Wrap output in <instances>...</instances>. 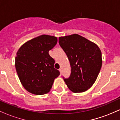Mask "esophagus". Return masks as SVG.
<instances>
[{
	"mask_svg": "<svg viewBox=\"0 0 120 120\" xmlns=\"http://www.w3.org/2000/svg\"><path fill=\"white\" fill-rule=\"evenodd\" d=\"M59 71H60V73L61 74V73H62V71H61V68H60V69H59Z\"/></svg>",
	"mask_w": 120,
	"mask_h": 120,
	"instance_id": "34e87169",
	"label": "esophagus"
}]
</instances>
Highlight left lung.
<instances>
[{"label":"left lung","mask_w":120,"mask_h":120,"mask_svg":"<svg viewBox=\"0 0 120 120\" xmlns=\"http://www.w3.org/2000/svg\"><path fill=\"white\" fill-rule=\"evenodd\" d=\"M59 43L71 65L69 77H63L69 89L77 93L90 89L95 82L102 65L99 47L75 34L59 37Z\"/></svg>","instance_id":"1"}]
</instances>
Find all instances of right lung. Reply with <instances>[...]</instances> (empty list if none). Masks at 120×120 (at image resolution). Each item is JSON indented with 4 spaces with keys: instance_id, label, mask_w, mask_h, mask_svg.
Returning a JSON list of instances; mask_svg holds the SVG:
<instances>
[{
    "instance_id": "add662e5",
    "label": "right lung",
    "mask_w": 120,
    "mask_h": 120,
    "mask_svg": "<svg viewBox=\"0 0 120 120\" xmlns=\"http://www.w3.org/2000/svg\"><path fill=\"white\" fill-rule=\"evenodd\" d=\"M57 42L55 37L42 35L27 41L17 52L15 67L21 83L29 93L47 94L60 75L54 68L55 60L49 55Z\"/></svg>"
}]
</instances>
